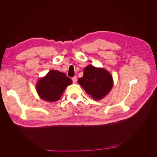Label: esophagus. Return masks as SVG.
Listing matches in <instances>:
<instances>
[{
  "label": "esophagus",
  "mask_w": 157,
  "mask_h": 157,
  "mask_svg": "<svg viewBox=\"0 0 157 157\" xmlns=\"http://www.w3.org/2000/svg\"><path fill=\"white\" fill-rule=\"evenodd\" d=\"M72 80H73V82L74 84L77 82V77H76V76H75V77H73V78H72Z\"/></svg>",
  "instance_id": "1"
}]
</instances>
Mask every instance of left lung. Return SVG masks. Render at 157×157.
<instances>
[{"instance_id":"8db88e82","label":"left lung","mask_w":157,"mask_h":157,"mask_svg":"<svg viewBox=\"0 0 157 157\" xmlns=\"http://www.w3.org/2000/svg\"><path fill=\"white\" fill-rule=\"evenodd\" d=\"M78 82L95 100H99L111 91L113 80L111 75L105 69L88 65L84 70L83 77L78 78Z\"/></svg>"}]
</instances>
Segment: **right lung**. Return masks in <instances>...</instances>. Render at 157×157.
<instances>
[{
  "label": "right lung",
  "instance_id": "1",
  "mask_svg": "<svg viewBox=\"0 0 157 157\" xmlns=\"http://www.w3.org/2000/svg\"><path fill=\"white\" fill-rule=\"evenodd\" d=\"M71 84L72 80L65 74L51 70L39 80L36 88L40 98L46 101L54 102L59 100L65 89Z\"/></svg>",
  "mask_w": 157,
  "mask_h": 157
}]
</instances>
